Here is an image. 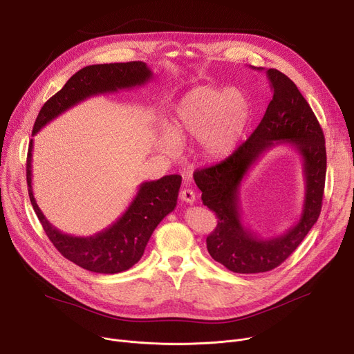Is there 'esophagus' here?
<instances>
[{"mask_svg":"<svg viewBox=\"0 0 354 354\" xmlns=\"http://www.w3.org/2000/svg\"><path fill=\"white\" fill-rule=\"evenodd\" d=\"M179 198H180L183 202L189 203V205H192V203L196 201L195 192H194L192 189H182L180 194H179Z\"/></svg>","mask_w":354,"mask_h":354,"instance_id":"esophagus-1","label":"esophagus"}]
</instances>
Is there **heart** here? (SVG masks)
<instances>
[{
	"label": "heart",
	"mask_w": 354,
	"mask_h": 354,
	"mask_svg": "<svg viewBox=\"0 0 354 354\" xmlns=\"http://www.w3.org/2000/svg\"><path fill=\"white\" fill-rule=\"evenodd\" d=\"M250 120L251 106L243 93L199 86L176 103L169 129L159 133L158 146L175 155L179 145L196 140L203 162H219L235 151Z\"/></svg>",
	"instance_id": "1"
}]
</instances>
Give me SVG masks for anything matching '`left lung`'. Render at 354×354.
<instances>
[{
  "mask_svg": "<svg viewBox=\"0 0 354 354\" xmlns=\"http://www.w3.org/2000/svg\"><path fill=\"white\" fill-rule=\"evenodd\" d=\"M266 74L272 100L252 135L225 160L194 174L196 187L202 191V203L218 218L216 228L207 238L208 252L215 261L239 274L271 271L286 261L317 222L326 182V142L317 118L286 74L275 68L266 70ZM278 144L294 147L302 156L305 202L299 221L288 232L264 239L245 227L239 192L256 160Z\"/></svg>",
  "mask_w": 354,
  "mask_h": 354,
  "instance_id": "obj_1",
  "label": "left lung"
}]
</instances>
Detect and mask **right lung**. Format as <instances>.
<instances>
[{"label":"right lung","mask_w":354,"mask_h":354,"mask_svg":"<svg viewBox=\"0 0 354 354\" xmlns=\"http://www.w3.org/2000/svg\"><path fill=\"white\" fill-rule=\"evenodd\" d=\"M152 77L153 73L143 62L87 66L73 74L64 87L44 103L35 119L32 136L53 119L88 97L139 87L151 82ZM31 158L32 139L27 155V185L34 212L59 252L87 271L118 274L133 267L142 258L149 238L159 222L171 214L178 203L182 178L166 175L158 180L140 183L127 209L106 230L90 236L68 235L51 225L37 205L31 187Z\"/></svg>","instance_id":"1"}]
</instances>
